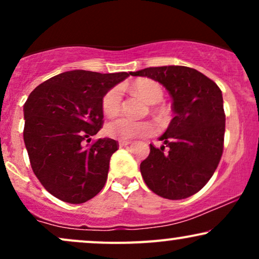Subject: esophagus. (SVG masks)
Here are the masks:
<instances>
[{"instance_id": "obj_1", "label": "esophagus", "mask_w": 259, "mask_h": 259, "mask_svg": "<svg viewBox=\"0 0 259 259\" xmlns=\"http://www.w3.org/2000/svg\"><path fill=\"white\" fill-rule=\"evenodd\" d=\"M132 144V141H129V140H120L119 141V147H125L127 145Z\"/></svg>"}]
</instances>
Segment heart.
Masks as SVG:
<instances>
[{
  "label": "heart",
  "mask_w": 259,
  "mask_h": 259,
  "mask_svg": "<svg viewBox=\"0 0 259 259\" xmlns=\"http://www.w3.org/2000/svg\"><path fill=\"white\" fill-rule=\"evenodd\" d=\"M134 91L146 100L148 103H157L162 100L163 89L158 82L150 79L138 80L133 84ZM123 90L120 86H113L103 95L102 109L106 114L114 115L119 112ZM154 130V125L148 120H134L127 117H118L106 125V133L111 138L130 140L138 136H145Z\"/></svg>",
  "instance_id": "heart-1"
}]
</instances>
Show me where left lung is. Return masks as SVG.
<instances>
[{
  "label": "left lung",
  "mask_w": 259,
  "mask_h": 259,
  "mask_svg": "<svg viewBox=\"0 0 259 259\" xmlns=\"http://www.w3.org/2000/svg\"><path fill=\"white\" fill-rule=\"evenodd\" d=\"M147 76L167 89L173 100L174 118L160 136L159 148L140 164L151 191L168 200L195 195L214 174L224 147L225 113L221 89L194 68L151 67L130 72Z\"/></svg>",
  "instance_id": "1"
}]
</instances>
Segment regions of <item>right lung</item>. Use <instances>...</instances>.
<instances>
[{
  "label": "right lung",
  "instance_id": "1",
  "mask_svg": "<svg viewBox=\"0 0 259 259\" xmlns=\"http://www.w3.org/2000/svg\"><path fill=\"white\" fill-rule=\"evenodd\" d=\"M127 76L70 70L29 95L23 135L32 171L61 201L84 203L105 186L109 159L119 145L108 138L89 142L102 127L103 95Z\"/></svg>",
  "mask_w": 259,
  "mask_h": 259
}]
</instances>
